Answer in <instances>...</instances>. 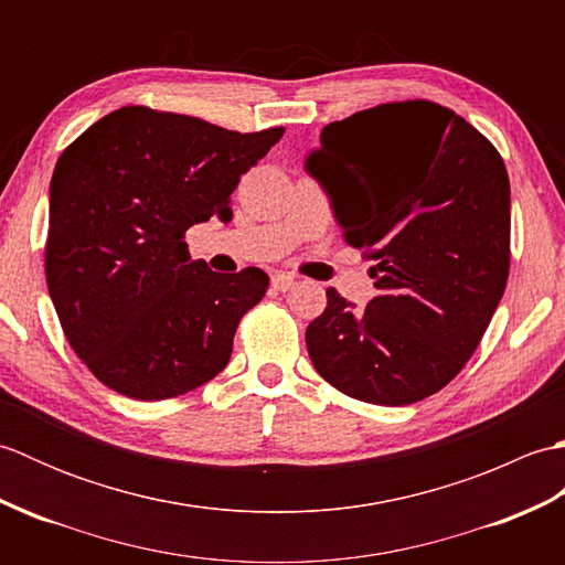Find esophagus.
<instances>
[{
  "label": "esophagus",
  "instance_id": "34e87169",
  "mask_svg": "<svg viewBox=\"0 0 565 565\" xmlns=\"http://www.w3.org/2000/svg\"><path fill=\"white\" fill-rule=\"evenodd\" d=\"M271 286H274V289L276 291H289V289H294V286H296V279H294V276L291 274H274L271 276Z\"/></svg>",
  "mask_w": 565,
  "mask_h": 565
}]
</instances>
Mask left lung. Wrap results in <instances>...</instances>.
Returning <instances> with one entry per match:
<instances>
[{
    "label": "left lung",
    "instance_id": "left-lung-1",
    "mask_svg": "<svg viewBox=\"0 0 565 565\" xmlns=\"http://www.w3.org/2000/svg\"><path fill=\"white\" fill-rule=\"evenodd\" d=\"M306 172L347 243L374 259L364 310L328 289L306 347L350 398L411 405L476 352L510 271V179L478 130L431 102H395L322 128Z\"/></svg>",
    "mask_w": 565,
    "mask_h": 565
}]
</instances>
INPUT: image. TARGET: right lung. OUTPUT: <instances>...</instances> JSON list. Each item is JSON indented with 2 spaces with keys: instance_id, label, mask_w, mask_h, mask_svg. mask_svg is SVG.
<instances>
[{
  "instance_id": "1",
  "label": "right lung",
  "mask_w": 565,
  "mask_h": 565,
  "mask_svg": "<svg viewBox=\"0 0 565 565\" xmlns=\"http://www.w3.org/2000/svg\"><path fill=\"white\" fill-rule=\"evenodd\" d=\"M281 136L124 106L60 154L47 291L72 350L104 386L164 401L225 369L237 322L269 276L211 271L189 257L184 233L211 215L231 221L239 177Z\"/></svg>"
}]
</instances>
